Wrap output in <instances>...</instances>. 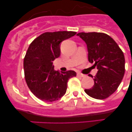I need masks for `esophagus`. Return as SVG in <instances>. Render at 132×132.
Returning a JSON list of instances; mask_svg holds the SVG:
<instances>
[{
    "label": "esophagus",
    "mask_w": 132,
    "mask_h": 132,
    "mask_svg": "<svg viewBox=\"0 0 132 132\" xmlns=\"http://www.w3.org/2000/svg\"><path fill=\"white\" fill-rule=\"evenodd\" d=\"M77 76H78L81 77V78H83V77L85 76V75H83V74H82V73H81V72H78V73H77Z\"/></svg>",
    "instance_id": "34e87169"
}]
</instances>
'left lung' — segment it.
Instances as JSON below:
<instances>
[{
    "mask_svg": "<svg viewBox=\"0 0 132 132\" xmlns=\"http://www.w3.org/2000/svg\"><path fill=\"white\" fill-rule=\"evenodd\" d=\"M87 45L88 60L97 66V73L92 76L94 85L85 89L87 95L96 99H105L117 89L125 73V57L119 45L104 33H79Z\"/></svg>",
    "mask_w": 132,
    "mask_h": 132,
    "instance_id": "obj_1",
    "label": "left lung"
}]
</instances>
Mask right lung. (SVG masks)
Returning <instances> with one entry per match:
<instances>
[{"instance_id": "obj_1", "label": "right lung", "mask_w": 132, "mask_h": 132, "mask_svg": "<svg viewBox=\"0 0 132 132\" xmlns=\"http://www.w3.org/2000/svg\"><path fill=\"white\" fill-rule=\"evenodd\" d=\"M76 34L75 31L42 33L30 43L24 57L25 79L31 92L42 101L53 102L63 97L74 71H55L53 61L61 54L60 43Z\"/></svg>"}]
</instances>
